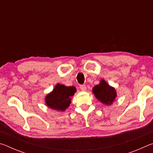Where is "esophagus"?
Wrapping results in <instances>:
<instances>
[{
    "label": "esophagus",
    "mask_w": 153,
    "mask_h": 153,
    "mask_svg": "<svg viewBox=\"0 0 153 153\" xmlns=\"http://www.w3.org/2000/svg\"><path fill=\"white\" fill-rule=\"evenodd\" d=\"M79 88H80V89H81L82 91H86V85H84V84L79 85Z\"/></svg>",
    "instance_id": "34e87169"
}]
</instances>
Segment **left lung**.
<instances>
[{
    "instance_id": "8db88e82",
    "label": "left lung",
    "mask_w": 153,
    "mask_h": 153,
    "mask_svg": "<svg viewBox=\"0 0 153 153\" xmlns=\"http://www.w3.org/2000/svg\"><path fill=\"white\" fill-rule=\"evenodd\" d=\"M92 90L96 98L105 105H111L117 97L115 88L110 86L104 79H102L98 85H96Z\"/></svg>"
}]
</instances>
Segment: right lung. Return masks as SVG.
Segmentation results:
<instances>
[{
    "mask_svg": "<svg viewBox=\"0 0 153 153\" xmlns=\"http://www.w3.org/2000/svg\"><path fill=\"white\" fill-rule=\"evenodd\" d=\"M76 89L74 86H65L57 84L53 91L45 98L46 104L52 109L64 111L71 103V97Z\"/></svg>",
    "mask_w": 153,
    "mask_h": 153,
    "instance_id": "add662e5",
    "label": "right lung"
}]
</instances>
